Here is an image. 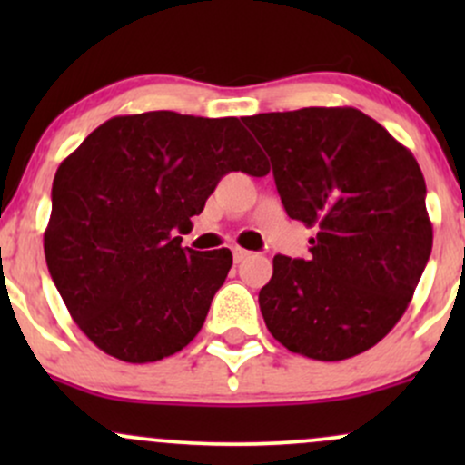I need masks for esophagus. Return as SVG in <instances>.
Instances as JSON below:
<instances>
[{
    "label": "esophagus",
    "mask_w": 465,
    "mask_h": 465,
    "mask_svg": "<svg viewBox=\"0 0 465 465\" xmlns=\"http://www.w3.org/2000/svg\"><path fill=\"white\" fill-rule=\"evenodd\" d=\"M232 253H233V260H236V262H242V260L249 255V251L242 249V247H233Z\"/></svg>",
    "instance_id": "obj_1"
}]
</instances>
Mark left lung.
I'll return each instance as SVG.
<instances>
[{
	"label": "left lung",
	"mask_w": 465,
	"mask_h": 465,
	"mask_svg": "<svg viewBox=\"0 0 465 465\" xmlns=\"http://www.w3.org/2000/svg\"><path fill=\"white\" fill-rule=\"evenodd\" d=\"M269 153L286 214L317 229L308 260L273 258L260 291L269 332L295 354L345 361L407 311L433 249L418 162L351 106L244 117Z\"/></svg>",
	"instance_id": "obj_1"
}]
</instances>
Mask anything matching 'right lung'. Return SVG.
Instances as JSON below:
<instances>
[{"mask_svg": "<svg viewBox=\"0 0 465 465\" xmlns=\"http://www.w3.org/2000/svg\"><path fill=\"white\" fill-rule=\"evenodd\" d=\"M264 177L238 117L117 115L63 159L45 262L76 325L124 362H154L199 334L232 251L181 247L227 173Z\"/></svg>", "mask_w": 465, "mask_h": 465, "instance_id": "obj_1", "label": "right lung"}]
</instances>
